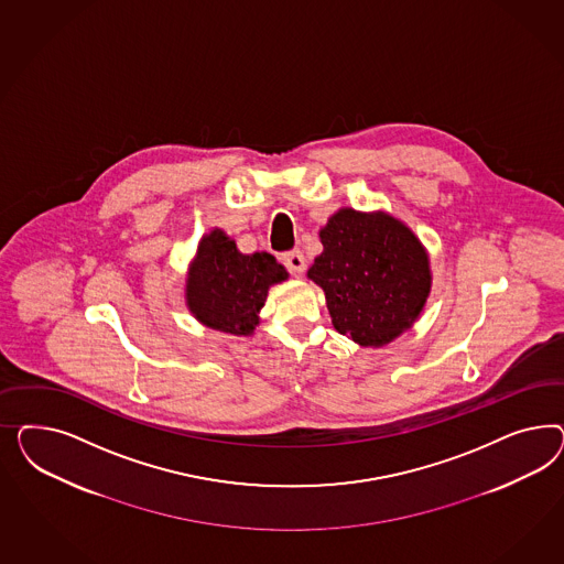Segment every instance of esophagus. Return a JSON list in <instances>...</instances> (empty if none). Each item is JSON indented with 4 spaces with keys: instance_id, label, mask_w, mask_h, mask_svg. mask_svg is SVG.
I'll use <instances>...</instances> for the list:
<instances>
[{
    "instance_id": "obj_1",
    "label": "esophagus",
    "mask_w": 564,
    "mask_h": 564,
    "mask_svg": "<svg viewBox=\"0 0 564 564\" xmlns=\"http://www.w3.org/2000/svg\"><path fill=\"white\" fill-rule=\"evenodd\" d=\"M283 264L288 267L291 274H302L306 271V258L300 250H291L283 254Z\"/></svg>"
}]
</instances>
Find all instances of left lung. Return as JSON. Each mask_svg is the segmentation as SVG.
<instances>
[{
  "label": "left lung",
  "mask_w": 564,
  "mask_h": 564,
  "mask_svg": "<svg viewBox=\"0 0 564 564\" xmlns=\"http://www.w3.org/2000/svg\"><path fill=\"white\" fill-rule=\"evenodd\" d=\"M325 246L307 276L326 295L333 326L364 347L393 341L417 318L430 293V264L405 225L341 208L321 231Z\"/></svg>",
  "instance_id": "obj_1"
}]
</instances>
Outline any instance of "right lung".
Wrapping results in <instances>:
<instances>
[{"label": "right lung", "mask_w": 564, "mask_h": 564, "mask_svg": "<svg viewBox=\"0 0 564 564\" xmlns=\"http://www.w3.org/2000/svg\"><path fill=\"white\" fill-rule=\"evenodd\" d=\"M285 279L288 271L274 257L267 252L241 254L234 239L215 229L200 241L189 271L188 306L210 328L250 335L269 288Z\"/></svg>", "instance_id": "obj_1"}]
</instances>
